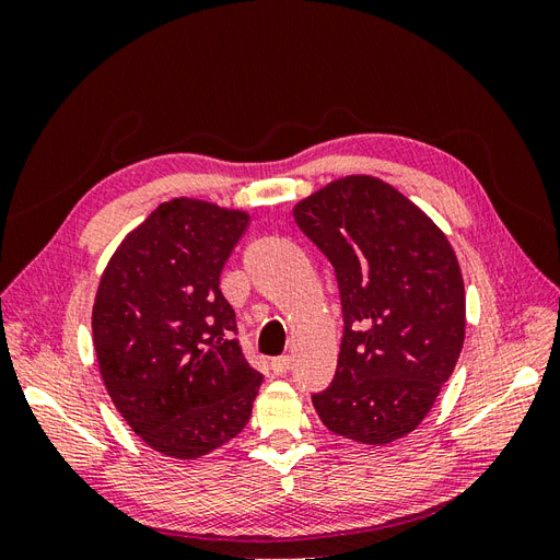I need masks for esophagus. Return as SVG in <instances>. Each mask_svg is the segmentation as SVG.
<instances>
[{"label":"esophagus","instance_id":"esophagus-1","mask_svg":"<svg viewBox=\"0 0 560 560\" xmlns=\"http://www.w3.org/2000/svg\"><path fill=\"white\" fill-rule=\"evenodd\" d=\"M290 364H292V360L287 358V354H282V358H276L273 362H270V369H273V374L284 376L287 371H290Z\"/></svg>","mask_w":560,"mask_h":560}]
</instances>
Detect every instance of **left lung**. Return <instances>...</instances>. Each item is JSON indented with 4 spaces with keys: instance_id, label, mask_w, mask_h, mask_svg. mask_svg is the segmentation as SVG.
I'll return each instance as SVG.
<instances>
[{
    "instance_id": "8db88e82",
    "label": "left lung",
    "mask_w": 560,
    "mask_h": 560,
    "mask_svg": "<svg viewBox=\"0 0 560 560\" xmlns=\"http://www.w3.org/2000/svg\"><path fill=\"white\" fill-rule=\"evenodd\" d=\"M294 219L331 261L343 308L336 374L315 411L352 442H395L430 413L460 358V264L442 229L378 177L322 186Z\"/></svg>"
}]
</instances>
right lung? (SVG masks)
Here are the masks:
<instances>
[{
	"mask_svg": "<svg viewBox=\"0 0 560 560\" xmlns=\"http://www.w3.org/2000/svg\"><path fill=\"white\" fill-rule=\"evenodd\" d=\"M247 224V212L208 200L161 202L116 247L97 284L100 376L132 432L177 460L238 436L264 381L219 290Z\"/></svg>",
	"mask_w": 560,
	"mask_h": 560,
	"instance_id": "right-lung-1",
	"label": "right lung"
}]
</instances>
